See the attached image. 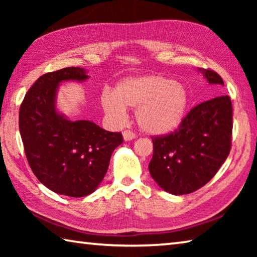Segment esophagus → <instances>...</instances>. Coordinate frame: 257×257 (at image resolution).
Returning a JSON list of instances; mask_svg holds the SVG:
<instances>
[{"label": "esophagus", "instance_id": "obj_1", "mask_svg": "<svg viewBox=\"0 0 257 257\" xmlns=\"http://www.w3.org/2000/svg\"><path fill=\"white\" fill-rule=\"evenodd\" d=\"M122 137L124 142H129L136 138V135H135L133 132H130V130H124L122 133Z\"/></svg>", "mask_w": 257, "mask_h": 257}]
</instances>
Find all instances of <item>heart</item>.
<instances>
[{"instance_id":"1","label":"heart","mask_w":257,"mask_h":257,"mask_svg":"<svg viewBox=\"0 0 257 257\" xmlns=\"http://www.w3.org/2000/svg\"><path fill=\"white\" fill-rule=\"evenodd\" d=\"M101 105L105 114L116 123L127 116V107L136 108L135 116L143 132L163 136L179 127L188 105V93L179 81L161 75L124 78L114 92L104 90Z\"/></svg>"}]
</instances>
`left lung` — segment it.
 I'll list each match as a JSON object with an SVG mask.
<instances>
[{"label": "left lung", "instance_id": "obj_1", "mask_svg": "<svg viewBox=\"0 0 257 257\" xmlns=\"http://www.w3.org/2000/svg\"><path fill=\"white\" fill-rule=\"evenodd\" d=\"M208 84L221 93L222 78L198 68ZM232 134V105L227 95H219L191 108L179 129L153 139L149 170L161 188L184 195L207 184L227 160Z\"/></svg>", "mask_w": 257, "mask_h": 257}]
</instances>
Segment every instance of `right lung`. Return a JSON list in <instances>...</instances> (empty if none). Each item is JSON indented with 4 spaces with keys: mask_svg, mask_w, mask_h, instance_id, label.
Here are the masks:
<instances>
[{
    "mask_svg": "<svg viewBox=\"0 0 257 257\" xmlns=\"http://www.w3.org/2000/svg\"><path fill=\"white\" fill-rule=\"evenodd\" d=\"M84 68L69 67L49 72L30 87L19 111V130L34 175L56 194L84 197L101 185L110 159L122 143L93 121L70 120L56 106L60 85L82 82Z\"/></svg>",
    "mask_w": 257,
    "mask_h": 257,
    "instance_id": "1",
    "label": "right lung"
}]
</instances>
